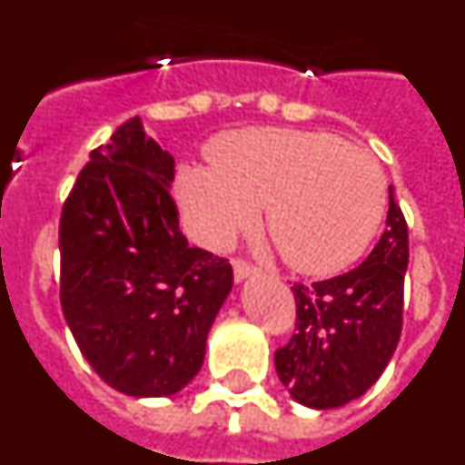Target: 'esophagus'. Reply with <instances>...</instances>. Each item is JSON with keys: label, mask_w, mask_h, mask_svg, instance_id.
I'll return each mask as SVG.
<instances>
[{"label": "esophagus", "mask_w": 465, "mask_h": 465, "mask_svg": "<svg viewBox=\"0 0 465 465\" xmlns=\"http://www.w3.org/2000/svg\"><path fill=\"white\" fill-rule=\"evenodd\" d=\"M232 272H235L237 282H244L246 277H252V274H258V268H253L252 262L242 261V258H235V261H232Z\"/></svg>", "instance_id": "obj_1"}]
</instances>
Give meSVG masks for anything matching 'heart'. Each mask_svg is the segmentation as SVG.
<instances>
[{"label": "heart", "instance_id": "heart-1", "mask_svg": "<svg viewBox=\"0 0 465 465\" xmlns=\"http://www.w3.org/2000/svg\"><path fill=\"white\" fill-rule=\"evenodd\" d=\"M213 167L183 165L176 195L200 242L225 246L265 204V228L291 268L344 270L368 249L386 209L371 153L328 133L240 130L212 143Z\"/></svg>", "mask_w": 465, "mask_h": 465}]
</instances>
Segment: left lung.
Masks as SVG:
<instances>
[{"label":"left lung","mask_w":465,"mask_h":465,"mask_svg":"<svg viewBox=\"0 0 465 465\" xmlns=\"http://www.w3.org/2000/svg\"><path fill=\"white\" fill-rule=\"evenodd\" d=\"M408 258V223L389 188L386 230L371 256L347 274L291 286L295 332L274 365L293 401L342 408L380 380L401 340Z\"/></svg>","instance_id":"1"}]
</instances>
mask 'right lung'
I'll return each instance as SVG.
<instances>
[{"label":"right lung","instance_id":"1","mask_svg":"<svg viewBox=\"0 0 465 465\" xmlns=\"http://www.w3.org/2000/svg\"><path fill=\"white\" fill-rule=\"evenodd\" d=\"M174 158L137 116L90 153L60 219V302L93 371L116 391L160 398L203 368L232 289L225 258L188 246L170 195Z\"/></svg>","mask_w":465,"mask_h":465}]
</instances>
